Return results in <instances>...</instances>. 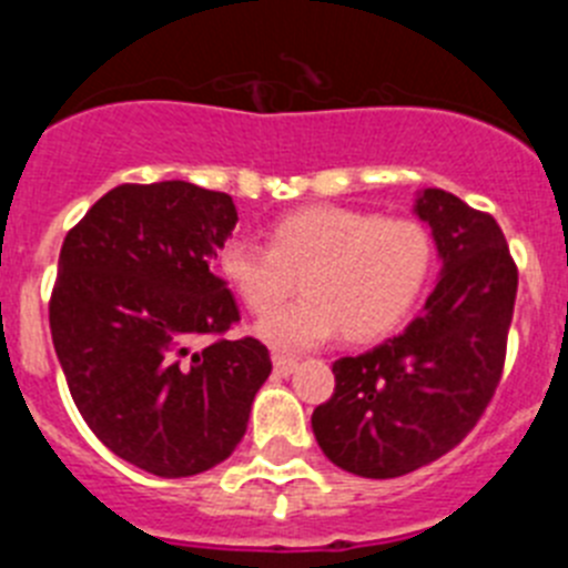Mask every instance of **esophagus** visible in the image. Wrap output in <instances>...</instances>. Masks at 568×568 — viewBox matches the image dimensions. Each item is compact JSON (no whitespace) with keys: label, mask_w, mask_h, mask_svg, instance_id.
Here are the masks:
<instances>
[{"label":"esophagus","mask_w":568,"mask_h":568,"mask_svg":"<svg viewBox=\"0 0 568 568\" xmlns=\"http://www.w3.org/2000/svg\"><path fill=\"white\" fill-rule=\"evenodd\" d=\"M273 366H275V375H293L295 366H298V361L290 358V355H273Z\"/></svg>","instance_id":"obj_1"}]
</instances>
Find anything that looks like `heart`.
Returning a JSON list of instances; mask_svg holds the SVG:
<instances>
[{"label": "heart", "instance_id": "heart-1", "mask_svg": "<svg viewBox=\"0 0 568 568\" xmlns=\"http://www.w3.org/2000/svg\"><path fill=\"white\" fill-rule=\"evenodd\" d=\"M267 247L224 244L215 270L250 313L264 315L300 278L304 296L261 321L255 333L281 353L333 338L364 344L398 329L424 295L435 239L409 215L313 204L267 227Z\"/></svg>", "mask_w": 568, "mask_h": 568}]
</instances>
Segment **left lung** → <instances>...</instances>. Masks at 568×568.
I'll use <instances>...</instances> for the list:
<instances>
[{
  "label": "left lung",
  "mask_w": 568,
  "mask_h": 568,
  "mask_svg": "<svg viewBox=\"0 0 568 568\" xmlns=\"http://www.w3.org/2000/svg\"><path fill=\"white\" fill-rule=\"evenodd\" d=\"M415 213L444 261L424 313L369 353L335 361L333 398L313 413L324 455L361 478H400L455 449L504 375L518 295L504 230L438 187L418 195Z\"/></svg>",
  "instance_id": "left-lung-1"
}]
</instances>
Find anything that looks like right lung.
<instances>
[{
	"label": "right lung",
	"instance_id": "1",
	"mask_svg": "<svg viewBox=\"0 0 568 568\" xmlns=\"http://www.w3.org/2000/svg\"><path fill=\"white\" fill-rule=\"evenodd\" d=\"M235 222L227 193L119 184L59 253L50 335L73 404L110 453L159 478L230 458L273 369L258 338H224L241 315L213 261Z\"/></svg>",
	"mask_w": 568,
	"mask_h": 568
}]
</instances>
